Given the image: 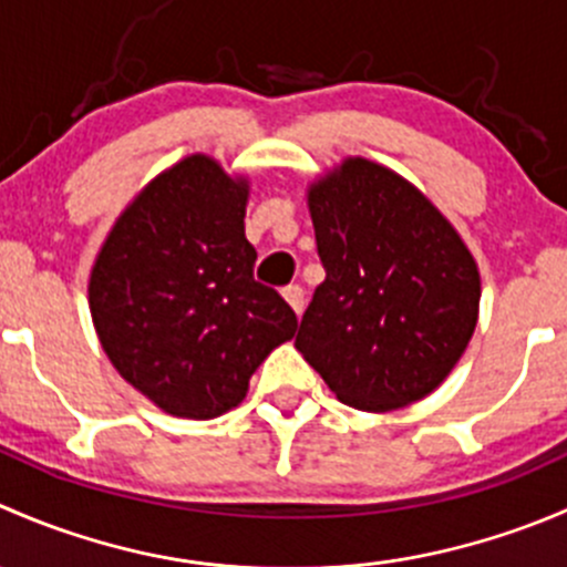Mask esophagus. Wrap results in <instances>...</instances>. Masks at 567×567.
<instances>
[{
    "label": "esophagus",
    "mask_w": 567,
    "mask_h": 567,
    "mask_svg": "<svg viewBox=\"0 0 567 567\" xmlns=\"http://www.w3.org/2000/svg\"><path fill=\"white\" fill-rule=\"evenodd\" d=\"M282 296L285 301L293 307L296 316H301V310H305V288H301V285H288V288L282 290Z\"/></svg>",
    "instance_id": "esophagus-1"
}]
</instances>
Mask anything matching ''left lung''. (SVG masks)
<instances>
[{
  "label": "left lung",
  "mask_w": 567,
  "mask_h": 567,
  "mask_svg": "<svg viewBox=\"0 0 567 567\" xmlns=\"http://www.w3.org/2000/svg\"><path fill=\"white\" fill-rule=\"evenodd\" d=\"M310 214L326 279L296 348L353 409L392 411L431 394L477 326V262L458 233L368 158L318 181Z\"/></svg>",
  "instance_id": "left-lung-1"
}]
</instances>
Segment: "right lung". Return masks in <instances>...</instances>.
<instances>
[{
	"label": "right lung",
	"mask_w": 567,
	"mask_h": 567,
	"mask_svg": "<svg viewBox=\"0 0 567 567\" xmlns=\"http://www.w3.org/2000/svg\"><path fill=\"white\" fill-rule=\"evenodd\" d=\"M249 186L188 156L125 208L90 277V310L117 373L167 414L214 420L244 400L296 312L255 279Z\"/></svg>",
	"instance_id": "right-lung-1"
}]
</instances>
